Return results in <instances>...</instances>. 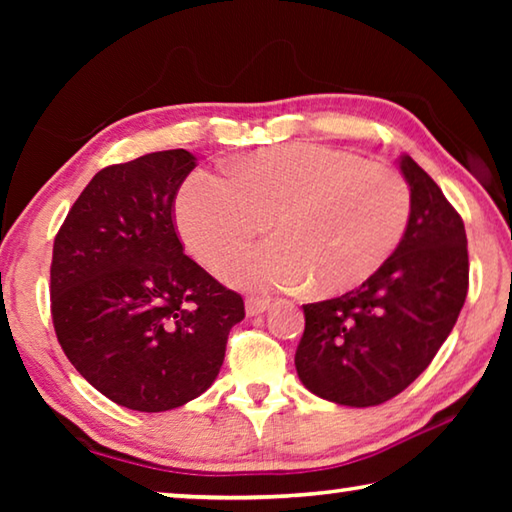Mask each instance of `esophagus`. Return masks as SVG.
Here are the masks:
<instances>
[{
    "label": "esophagus",
    "instance_id": "34e87169",
    "mask_svg": "<svg viewBox=\"0 0 512 512\" xmlns=\"http://www.w3.org/2000/svg\"><path fill=\"white\" fill-rule=\"evenodd\" d=\"M268 307H271V300H266V298H246V314L248 316H262Z\"/></svg>",
    "mask_w": 512,
    "mask_h": 512
}]
</instances>
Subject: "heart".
<instances>
[{"label": "heart", "instance_id": "heart-1", "mask_svg": "<svg viewBox=\"0 0 512 512\" xmlns=\"http://www.w3.org/2000/svg\"><path fill=\"white\" fill-rule=\"evenodd\" d=\"M277 239L225 257L219 275L248 291L341 293L375 275L402 244L411 187L357 153L293 144L248 155L232 176L198 169L180 187L176 223L212 264L271 225Z\"/></svg>", "mask_w": 512, "mask_h": 512}]
</instances>
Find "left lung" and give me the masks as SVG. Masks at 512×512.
Wrapping results in <instances>:
<instances>
[{
	"label": "left lung",
	"mask_w": 512,
	"mask_h": 512,
	"mask_svg": "<svg viewBox=\"0 0 512 512\" xmlns=\"http://www.w3.org/2000/svg\"><path fill=\"white\" fill-rule=\"evenodd\" d=\"M411 221L391 259L341 298L311 302L296 370L307 391L343 406H377L418 379L461 314L467 237L440 187L402 155Z\"/></svg>",
	"instance_id": "1"
}]
</instances>
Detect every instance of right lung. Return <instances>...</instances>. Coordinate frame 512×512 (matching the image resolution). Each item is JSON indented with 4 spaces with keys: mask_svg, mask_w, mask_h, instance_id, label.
Here are the masks:
<instances>
[{
    "mask_svg": "<svg viewBox=\"0 0 512 512\" xmlns=\"http://www.w3.org/2000/svg\"><path fill=\"white\" fill-rule=\"evenodd\" d=\"M185 149L101 169L69 210L51 259V318L67 359L119 406L171 411L219 375L239 293L189 259L173 203Z\"/></svg>",
    "mask_w": 512,
    "mask_h": 512,
    "instance_id": "obj_1",
    "label": "right lung"
}]
</instances>
